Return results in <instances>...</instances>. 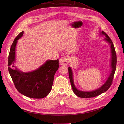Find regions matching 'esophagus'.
I'll return each mask as SVG.
<instances>
[{"mask_svg":"<svg viewBox=\"0 0 124 124\" xmlns=\"http://www.w3.org/2000/svg\"><path fill=\"white\" fill-rule=\"evenodd\" d=\"M59 62L61 65H67L69 63V59L65 56L62 57L60 58Z\"/></svg>","mask_w":124,"mask_h":124,"instance_id":"34e87169","label":"esophagus"}]
</instances>
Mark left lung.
<instances>
[{"label": "left lung", "mask_w": 124, "mask_h": 124, "mask_svg": "<svg viewBox=\"0 0 124 124\" xmlns=\"http://www.w3.org/2000/svg\"><path fill=\"white\" fill-rule=\"evenodd\" d=\"M101 36H105V38L103 40L108 42L110 45L111 48V61H110V67H111V71L109 76L107 78V80L104 83V84L99 87L98 89L94 90L93 91H83L78 89L76 88L74 81L73 78V73L72 71V68L70 67H68V72L70 80L71 83V86L73 90L74 93L78 97L82 98H92L98 96L101 94L107 91L111 85L114 75L115 72L116 64H117V56L114 46L112 41L108 35L106 34L104 32L101 31L100 32L99 34Z\"/></svg>", "instance_id": "obj_1"}]
</instances>
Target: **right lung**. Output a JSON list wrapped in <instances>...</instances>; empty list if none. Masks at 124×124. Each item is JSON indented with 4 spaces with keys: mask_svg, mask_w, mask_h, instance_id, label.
Instances as JSON below:
<instances>
[{
    "mask_svg": "<svg viewBox=\"0 0 124 124\" xmlns=\"http://www.w3.org/2000/svg\"><path fill=\"white\" fill-rule=\"evenodd\" d=\"M21 32L14 40L9 52L8 70L14 85L24 96L34 99H42L50 93L54 76L59 68V60H48L39 68L28 73L22 72L15 65L16 46L23 35Z\"/></svg>",
    "mask_w": 124,
    "mask_h": 124,
    "instance_id": "right-lung-1",
    "label": "right lung"
}]
</instances>
